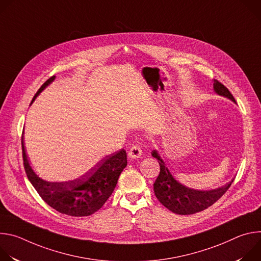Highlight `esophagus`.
<instances>
[{"label":"esophagus","mask_w":261,"mask_h":261,"mask_svg":"<svg viewBox=\"0 0 261 261\" xmlns=\"http://www.w3.org/2000/svg\"><path fill=\"white\" fill-rule=\"evenodd\" d=\"M142 155V150L138 145H133L130 147V150L128 152V156L132 159H137L140 158Z\"/></svg>","instance_id":"obj_1"}]
</instances>
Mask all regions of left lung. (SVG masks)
<instances>
[{"label":"left lung","mask_w":261,"mask_h":261,"mask_svg":"<svg viewBox=\"0 0 261 261\" xmlns=\"http://www.w3.org/2000/svg\"><path fill=\"white\" fill-rule=\"evenodd\" d=\"M213 86L216 94L236 103L233 96L226 87L216 80H214ZM152 156L156 158L160 164V173L154 182L155 195L165 207L177 215H192L207 208L228 190L233 181L232 179L223 187L212 190L189 188L175 179L156 150L152 152Z\"/></svg>","instance_id":"8db88e82"}]
</instances>
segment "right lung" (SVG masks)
I'll list each match as a JSON object with an SVG mask.
<instances>
[{
	"label": "right lung",
	"mask_w": 261,
	"mask_h": 261,
	"mask_svg": "<svg viewBox=\"0 0 261 261\" xmlns=\"http://www.w3.org/2000/svg\"><path fill=\"white\" fill-rule=\"evenodd\" d=\"M56 76L47 80L34 96L31 104ZM22 159L27 176L41 198L58 212L72 216H90L103 206L113 194L119 176L127 166V154L121 151L101 159L94 167L82 176L68 181H48L37 175L32 169L21 137Z\"/></svg>",
	"instance_id": "right-lung-1"
}]
</instances>
